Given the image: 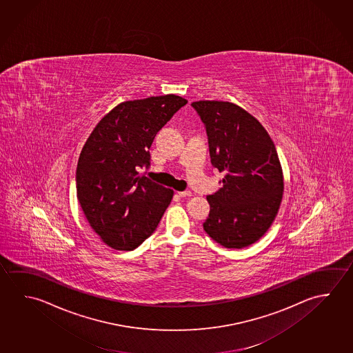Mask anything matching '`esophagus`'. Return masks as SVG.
Wrapping results in <instances>:
<instances>
[{
	"label": "esophagus",
	"instance_id": "obj_1",
	"mask_svg": "<svg viewBox=\"0 0 353 353\" xmlns=\"http://www.w3.org/2000/svg\"><path fill=\"white\" fill-rule=\"evenodd\" d=\"M179 197H191L192 192L191 191H183L179 192Z\"/></svg>",
	"mask_w": 353,
	"mask_h": 353
}]
</instances>
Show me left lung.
<instances>
[{
  "mask_svg": "<svg viewBox=\"0 0 353 353\" xmlns=\"http://www.w3.org/2000/svg\"><path fill=\"white\" fill-rule=\"evenodd\" d=\"M203 121L210 161L224 174L223 187L207 201L205 233L224 248L259 241L278 214L284 192L283 170L272 137L253 115L229 101L192 103Z\"/></svg>",
  "mask_w": 353,
  "mask_h": 353,
  "instance_id": "8db88e82",
  "label": "left lung"
}]
</instances>
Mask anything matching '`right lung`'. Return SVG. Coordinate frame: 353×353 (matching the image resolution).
Instances as JSON below:
<instances>
[{"instance_id":"add662e5","label":"right lung","mask_w":353,"mask_h":353,"mask_svg":"<svg viewBox=\"0 0 353 353\" xmlns=\"http://www.w3.org/2000/svg\"><path fill=\"white\" fill-rule=\"evenodd\" d=\"M187 100L174 94L120 103L94 128L77 166V197L106 245L134 250L155 232L174 191L140 176L151 143Z\"/></svg>"}]
</instances>
